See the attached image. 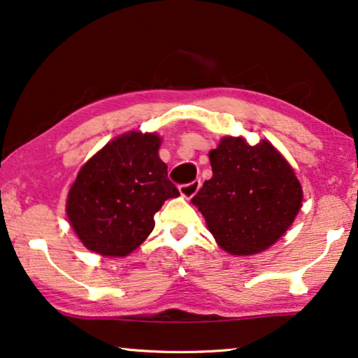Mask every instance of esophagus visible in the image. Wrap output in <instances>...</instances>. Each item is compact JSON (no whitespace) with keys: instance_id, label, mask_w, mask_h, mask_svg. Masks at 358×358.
<instances>
[{"instance_id":"1","label":"esophagus","mask_w":358,"mask_h":358,"mask_svg":"<svg viewBox=\"0 0 358 358\" xmlns=\"http://www.w3.org/2000/svg\"><path fill=\"white\" fill-rule=\"evenodd\" d=\"M201 188V180H193L189 183L180 185V193L185 198H193V196L198 193V189Z\"/></svg>"}]
</instances>
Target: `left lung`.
<instances>
[{"label":"left lung","mask_w":358,"mask_h":358,"mask_svg":"<svg viewBox=\"0 0 358 358\" xmlns=\"http://www.w3.org/2000/svg\"><path fill=\"white\" fill-rule=\"evenodd\" d=\"M213 178L193 199L210 234L234 255L259 253L279 240L301 206L294 170L268 141L224 138L209 152Z\"/></svg>","instance_id":"obj_1"}]
</instances>
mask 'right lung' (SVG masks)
Listing matches in <instances>:
<instances>
[{
    "instance_id": "add662e5",
    "label": "right lung",
    "mask_w": 358,
    "mask_h": 358,
    "mask_svg": "<svg viewBox=\"0 0 358 358\" xmlns=\"http://www.w3.org/2000/svg\"><path fill=\"white\" fill-rule=\"evenodd\" d=\"M160 138L131 131L80 169L66 213L79 240L102 256H127L154 229V214L180 191L159 157Z\"/></svg>"
}]
</instances>
